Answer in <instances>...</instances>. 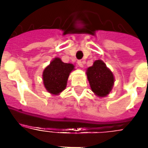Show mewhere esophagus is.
I'll list each match as a JSON object with an SVG mask.
<instances>
[{
  "label": "esophagus",
  "instance_id": "1",
  "mask_svg": "<svg viewBox=\"0 0 148 148\" xmlns=\"http://www.w3.org/2000/svg\"><path fill=\"white\" fill-rule=\"evenodd\" d=\"M77 63L80 67H83V62H82L81 60H78V61L77 62Z\"/></svg>",
  "mask_w": 148,
  "mask_h": 148
}]
</instances>
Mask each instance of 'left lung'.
Returning a JSON list of instances; mask_svg holds the SVG:
<instances>
[{"label": "left lung", "instance_id": "left-lung-1", "mask_svg": "<svg viewBox=\"0 0 148 148\" xmlns=\"http://www.w3.org/2000/svg\"><path fill=\"white\" fill-rule=\"evenodd\" d=\"M87 78L91 90L97 96L106 97L109 94L114 84V76L112 71L101 60H96L87 69Z\"/></svg>", "mask_w": 148, "mask_h": 148}]
</instances>
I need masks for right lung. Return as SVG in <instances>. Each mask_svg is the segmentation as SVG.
Masks as SVG:
<instances>
[{"instance_id": "right-lung-1", "label": "right lung", "mask_w": 148, "mask_h": 148, "mask_svg": "<svg viewBox=\"0 0 148 148\" xmlns=\"http://www.w3.org/2000/svg\"><path fill=\"white\" fill-rule=\"evenodd\" d=\"M74 70L71 63H65L59 58H55L42 72V81L49 93L58 95L66 89L71 72Z\"/></svg>"}]
</instances>
